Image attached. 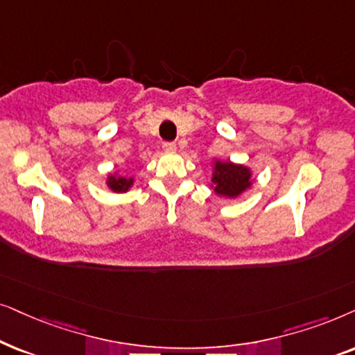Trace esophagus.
Instances as JSON below:
<instances>
[{"label":"esophagus","instance_id":"34e87169","mask_svg":"<svg viewBox=\"0 0 355 355\" xmlns=\"http://www.w3.org/2000/svg\"><path fill=\"white\" fill-rule=\"evenodd\" d=\"M162 149L165 150V153H175V150H177V144L175 143H172V141H167V143H164L162 144Z\"/></svg>","mask_w":355,"mask_h":355}]
</instances>
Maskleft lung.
Returning a JSON list of instances; mask_svg holds the SVG:
<instances>
[{
	"instance_id": "8db88e82",
	"label": "left lung",
	"mask_w": 355,
	"mask_h": 355,
	"mask_svg": "<svg viewBox=\"0 0 355 355\" xmlns=\"http://www.w3.org/2000/svg\"><path fill=\"white\" fill-rule=\"evenodd\" d=\"M211 182L216 195L237 198L252 187V170L229 160H214Z\"/></svg>"
}]
</instances>
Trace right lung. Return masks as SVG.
<instances>
[{"instance_id": "1", "label": "right lung", "mask_w": 355, "mask_h": 355, "mask_svg": "<svg viewBox=\"0 0 355 355\" xmlns=\"http://www.w3.org/2000/svg\"><path fill=\"white\" fill-rule=\"evenodd\" d=\"M133 178H128V177H121V175H108L107 177V187L110 188L112 191L115 193H125L128 191L131 185H133Z\"/></svg>"}]
</instances>
